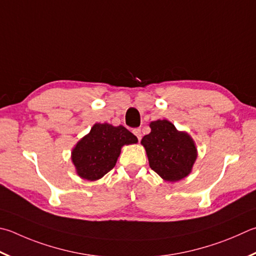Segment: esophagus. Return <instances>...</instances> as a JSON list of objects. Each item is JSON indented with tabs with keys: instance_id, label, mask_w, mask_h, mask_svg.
Segmentation results:
<instances>
[{
	"instance_id": "1",
	"label": "esophagus",
	"mask_w": 256,
	"mask_h": 256,
	"mask_svg": "<svg viewBox=\"0 0 256 256\" xmlns=\"http://www.w3.org/2000/svg\"><path fill=\"white\" fill-rule=\"evenodd\" d=\"M133 133H134V136H136L138 138V141H141V138H142L141 128H136V130H133Z\"/></svg>"
}]
</instances>
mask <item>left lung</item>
Listing matches in <instances>:
<instances>
[{
    "mask_svg": "<svg viewBox=\"0 0 256 256\" xmlns=\"http://www.w3.org/2000/svg\"><path fill=\"white\" fill-rule=\"evenodd\" d=\"M151 132L141 144L146 151L150 168L162 179L176 182L192 172L197 148L187 132H181L166 120L150 123Z\"/></svg>",
    "mask_w": 256,
    "mask_h": 256,
    "instance_id": "1",
    "label": "left lung"
}]
</instances>
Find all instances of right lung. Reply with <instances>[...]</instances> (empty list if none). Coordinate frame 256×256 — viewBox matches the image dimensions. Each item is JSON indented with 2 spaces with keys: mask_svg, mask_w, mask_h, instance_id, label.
Masks as SVG:
<instances>
[{
  "mask_svg": "<svg viewBox=\"0 0 256 256\" xmlns=\"http://www.w3.org/2000/svg\"><path fill=\"white\" fill-rule=\"evenodd\" d=\"M136 142L138 138L122 125L94 124L72 148V160L77 174L90 181L100 179L115 166L122 146Z\"/></svg>",
  "mask_w": 256,
  "mask_h": 256,
  "instance_id": "1",
  "label": "right lung"
}]
</instances>
